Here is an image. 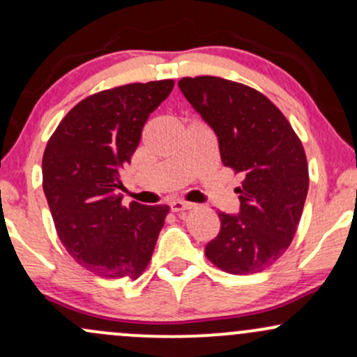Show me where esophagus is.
I'll list each match as a JSON object with an SVG mask.
<instances>
[{"label":"esophagus","mask_w":357,"mask_h":357,"mask_svg":"<svg viewBox=\"0 0 357 357\" xmlns=\"http://www.w3.org/2000/svg\"><path fill=\"white\" fill-rule=\"evenodd\" d=\"M169 206H171V210H173V211L179 213V211H186V210H191V208L195 206V204H192V203H188V202H181V199H176V202L171 203Z\"/></svg>","instance_id":"1"}]
</instances>
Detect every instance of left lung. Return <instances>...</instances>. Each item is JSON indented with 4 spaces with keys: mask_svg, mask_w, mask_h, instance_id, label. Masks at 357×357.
<instances>
[{
    "mask_svg": "<svg viewBox=\"0 0 357 357\" xmlns=\"http://www.w3.org/2000/svg\"><path fill=\"white\" fill-rule=\"evenodd\" d=\"M179 89L218 137L221 162L243 176L240 211H220L208 260L235 275L268 268L296 235L309 191L301 139L264 93L220 77H186Z\"/></svg>",
    "mask_w": 357,
    "mask_h": 357,
    "instance_id": "obj_1",
    "label": "left lung"
}]
</instances>
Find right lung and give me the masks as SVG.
<instances>
[{"instance_id":"obj_1","label":"right lung","mask_w":357,"mask_h":357,"mask_svg":"<svg viewBox=\"0 0 357 357\" xmlns=\"http://www.w3.org/2000/svg\"><path fill=\"white\" fill-rule=\"evenodd\" d=\"M173 87V80H158L93 93L63 117L45 149L43 191L56 233L96 275L137 278L153 257L169 208L124 206L121 171Z\"/></svg>"}]
</instances>
